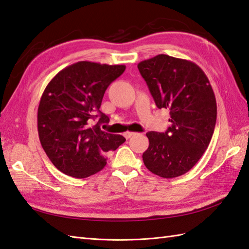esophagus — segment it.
Segmentation results:
<instances>
[{
  "label": "esophagus",
  "mask_w": 249,
  "mask_h": 249,
  "mask_svg": "<svg viewBox=\"0 0 249 249\" xmlns=\"http://www.w3.org/2000/svg\"><path fill=\"white\" fill-rule=\"evenodd\" d=\"M135 135H136V133H133V131H126V133H124V137L126 139H129Z\"/></svg>",
  "instance_id": "esophagus-1"
}]
</instances>
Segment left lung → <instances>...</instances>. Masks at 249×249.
Instances as JSON below:
<instances>
[{
	"instance_id": "1",
	"label": "left lung",
	"mask_w": 249,
	"mask_h": 249,
	"mask_svg": "<svg viewBox=\"0 0 249 249\" xmlns=\"http://www.w3.org/2000/svg\"><path fill=\"white\" fill-rule=\"evenodd\" d=\"M156 106L170 111L165 133L149 131L142 158L156 176L173 178L188 172L208 149L217 106L208 77L192 61L158 54L138 64Z\"/></svg>"
}]
</instances>
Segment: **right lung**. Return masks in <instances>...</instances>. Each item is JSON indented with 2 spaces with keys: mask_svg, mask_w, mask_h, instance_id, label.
Segmentation results:
<instances>
[{
  "mask_svg": "<svg viewBox=\"0 0 249 249\" xmlns=\"http://www.w3.org/2000/svg\"><path fill=\"white\" fill-rule=\"evenodd\" d=\"M125 65L81 61L51 79L41 95L37 128L41 146L56 169L84 178L107 163L106 154L125 142L100 125L109 118L99 111L106 89L124 72Z\"/></svg>",
  "mask_w": 249,
  "mask_h": 249,
  "instance_id": "obj_1",
  "label": "right lung"
}]
</instances>
